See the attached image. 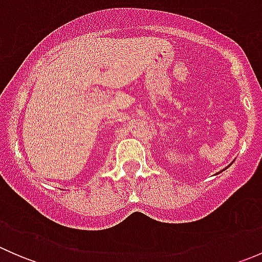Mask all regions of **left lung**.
I'll return each instance as SVG.
<instances>
[{"mask_svg": "<svg viewBox=\"0 0 262 262\" xmlns=\"http://www.w3.org/2000/svg\"><path fill=\"white\" fill-rule=\"evenodd\" d=\"M231 165H232V163H231ZM231 165H229V166H231ZM229 166H228V167H229ZM227 168V167H226ZM226 168H223V170H222V171H224V170H226ZM222 171H221V172H222ZM221 172H218V173H221ZM218 173H215V175H218Z\"/></svg>", "mask_w": 262, "mask_h": 262, "instance_id": "obj_1", "label": "left lung"}]
</instances>
